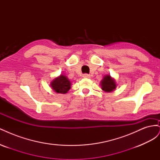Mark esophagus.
Masks as SVG:
<instances>
[{"label":"esophagus","instance_id":"1","mask_svg":"<svg viewBox=\"0 0 160 160\" xmlns=\"http://www.w3.org/2000/svg\"><path fill=\"white\" fill-rule=\"evenodd\" d=\"M83 77H84V78H90V75L89 74H87V73L84 74Z\"/></svg>","mask_w":160,"mask_h":160}]
</instances>
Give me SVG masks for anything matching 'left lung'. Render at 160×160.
<instances>
[{"label": "left lung", "instance_id": "8db88e82", "mask_svg": "<svg viewBox=\"0 0 160 160\" xmlns=\"http://www.w3.org/2000/svg\"><path fill=\"white\" fill-rule=\"evenodd\" d=\"M101 82V86L102 89L106 92H111L116 88L115 81L109 75L104 77V78Z\"/></svg>", "mask_w": 160, "mask_h": 160}]
</instances>
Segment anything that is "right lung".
<instances>
[{"instance_id":"obj_1","label":"right lung","mask_w":160,"mask_h":160,"mask_svg":"<svg viewBox=\"0 0 160 160\" xmlns=\"http://www.w3.org/2000/svg\"><path fill=\"white\" fill-rule=\"evenodd\" d=\"M51 85L52 89L57 93L64 94L70 89L71 82L65 75H61L60 77L51 82Z\"/></svg>"}]
</instances>
